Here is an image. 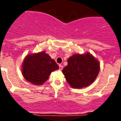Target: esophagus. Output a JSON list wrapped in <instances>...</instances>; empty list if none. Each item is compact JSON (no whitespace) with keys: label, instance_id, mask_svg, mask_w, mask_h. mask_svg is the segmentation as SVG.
Returning <instances> with one entry per match:
<instances>
[{"label":"esophagus","instance_id":"esophagus-1","mask_svg":"<svg viewBox=\"0 0 121 121\" xmlns=\"http://www.w3.org/2000/svg\"><path fill=\"white\" fill-rule=\"evenodd\" d=\"M59 69L60 70H62V69H63V66H62V65H59Z\"/></svg>","mask_w":121,"mask_h":121}]
</instances>
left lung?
<instances>
[{
	"mask_svg": "<svg viewBox=\"0 0 121 121\" xmlns=\"http://www.w3.org/2000/svg\"><path fill=\"white\" fill-rule=\"evenodd\" d=\"M99 71V64L89 53L74 55L68 60L62 73L68 84L73 88H82L93 82Z\"/></svg>",
	"mask_w": 121,
	"mask_h": 121,
	"instance_id": "obj_1",
	"label": "left lung"
}]
</instances>
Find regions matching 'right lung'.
I'll list each match as a JSON object with an SVG mask.
<instances>
[{
    "label": "right lung",
    "mask_w": 121,
    "mask_h": 121,
    "mask_svg": "<svg viewBox=\"0 0 121 121\" xmlns=\"http://www.w3.org/2000/svg\"><path fill=\"white\" fill-rule=\"evenodd\" d=\"M59 66L45 52L28 55L23 65V75L26 80L35 85H42Z\"/></svg>",
    "instance_id": "1"
}]
</instances>
